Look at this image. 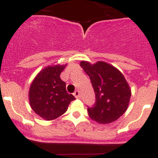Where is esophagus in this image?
<instances>
[{"label":"esophagus","mask_w":158,"mask_h":158,"mask_svg":"<svg viewBox=\"0 0 158 158\" xmlns=\"http://www.w3.org/2000/svg\"><path fill=\"white\" fill-rule=\"evenodd\" d=\"M73 95H74V96H75V97H76V98H79V97H80V96H81L80 92L78 91V90H76V91H75L74 93H73Z\"/></svg>","instance_id":"34e87169"}]
</instances>
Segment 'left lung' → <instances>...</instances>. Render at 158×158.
Wrapping results in <instances>:
<instances>
[{"instance_id":"left-lung-1","label":"left lung","mask_w":158,"mask_h":158,"mask_svg":"<svg viewBox=\"0 0 158 158\" xmlns=\"http://www.w3.org/2000/svg\"><path fill=\"white\" fill-rule=\"evenodd\" d=\"M81 66L89 75L96 96L94 105L88 107L89 117L100 124L117 120L127 109L131 96L122 73L104 62L92 65L82 61Z\"/></svg>"}]
</instances>
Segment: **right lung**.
I'll return each instance as SVG.
<instances>
[{
    "mask_svg": "<svg viewBox=\"0 0 158 158\" xmlns=\"http://www.w3.org/2000/svg\"><path fill=\"white\" fill-rule=\"evenodd\" d=\"M65 65L46 67L38 73L30 86L31 107L46 120H53L63 115L70 102L75 100L74 96L67 93L65 82L60 78Z\"/></svg>",
    "mask_w": 158,
    "mask_h": 158,
    "instance_id": "add662e5",
    "label": "right lung"
}]
</instances>
